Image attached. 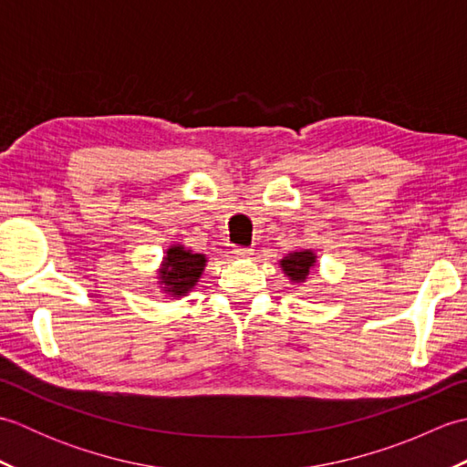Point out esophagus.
Here are the masks:
<instances>
[{
  "label": "esophagus",
  "instance_id": "esophagus-1",
  "mask_svg": "<svg viewBox=\"0 0 467 467\" xmlns=\"http://www.w3.org/2000/svg\"><path fill=\"white\" fill-rule=\"evenodd\" d=\"M236 256H239V259H251V256L254 254V249H244V246H234V251H233Z\"/></svg>",
  "mask_w": 467,
  "mask_h": 467
}]
</instances>
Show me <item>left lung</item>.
Wrapping results in <instances>:
<instances>
[{
    "label": "left lung",
    "mask_w": 467,
    "mask_h": 467,
    "mask_svg": "<svg viewBox=\"0 0 467 467\" xmlns=\"http://www.w3.org/2000/svg\"><path fill=\"white\" fill-rule=\"evenodd\" d=\"M285 276H289L291 283H305L317 266V254L311 249L293 251L279 261Z\"/></svg>",
    "instance_id": "left-lung-1"
}]
</instances>
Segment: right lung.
Wrapping results in <instances>:
<instances>
[{
    "label": "right lung",
    "mask_w": 467,
    "mask_h": 467,
    "mask_svg": "<svg viewBox=\"0 0 467 467\" xmlns=\"http://www.w3.org/2000/svg\"><path fill=\"white\" fill-rule=\"evenodd\" d=\"M206 254L186 249L184 244H172L166 249L158 269L161 291L171 296H184L194 289L206 266Z\"/></svg>",
    "instance_id": "1"
}]
</instances>
